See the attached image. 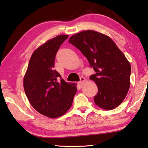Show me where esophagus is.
<instances>
[{"mask_svg": "<svg viewBox=\"0 0 148 148\" xmlns=\"http://www.w3.org/2000/svg\"><path fill=\"white\" fill-rule=\"evenodd\" d=\"M85 80H86V79H85L84 77H80V80H79V82H78V84H79V86H82V84H84V82H85Z\"/></svg>", "mask_w": 148, "mask_h": 148, "instance_id": "1", "label": "esophagus"}]
</instances>
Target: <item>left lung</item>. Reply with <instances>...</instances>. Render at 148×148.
I'll use <instances>...</instances> for the list:
<instances>
[{"label": "left lung", "mask_w": 148, "mask_h": 148, "mask_svg": "<svg viewBox=\"0 0 148 148\" xmlns=\"http://www.w3.org/2000/svg\"><path fill=\"white\" fill-rule=\"evenodd\" d=\"M69 42L86 57L96 72L89 77L98 87L95 104L104 110L118 106L131 84V67L124 54L110 37L91 30L73 35Z\"/></svg>", "instance_id": "obj_1"}]
</instances>
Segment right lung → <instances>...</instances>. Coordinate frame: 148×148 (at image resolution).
Instances as JSON below:
<instances>
[{
    "instance_id": "add662e5",
    "label": "right lung",
    "mask_w": 148,
    "mask_h": 148,
    "mask_svg": "<svg viewBox=\"0 0 148 148\" xmlns=\"http://www.w3.org/2000/svg\"><path fill=\"white\" fill-rule=\"evenodd\" d=\"M68 35H59L33 52L23 79L24 90L32 107L44 116L56 118L71 107L77 91L75 84H67L54 70L55 59Z\"/></svg>"
}]
</instances>
